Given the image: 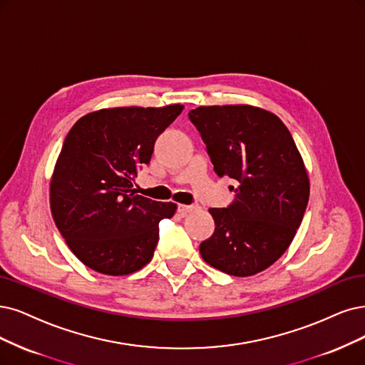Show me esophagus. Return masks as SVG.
Wrapping results in <instances>:
<instances>
[{"label":"esophagus","mask_w":365,"mask_h":365,"mask_svg":"<svg viewBox=\"0 0 365 365\" xmlns=\"http://www.w3.org/2000/svg\"><path fill=\"white\" fill-rule=\"evenodd\" d=\"M197 209H198V206H195V205H191V206H186V205H179V206H178V210H179L182 215H186V213L195 212Z\"/></svg>","instance_id":"34e87169"}]
</instances>
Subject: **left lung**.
<instances>
[{"mask_svg": "<svg viewBox=\"0 0 365 365\" xmlns=\"http://www.w3.org/2000/svg\"><path fill=\"white\" fill-rule=\"evenodd\" d=\"M190 120L220 178L239 182L225 209H209L213 235L200 244L205 262L235 277L274 264L298 230L309 197L302 156L286 125L251 105L198 106Z\"/></svg>", "mask_w": 365, "mask_h": 365, "instance_id": "1", "label": "left lung"}]
</instances>
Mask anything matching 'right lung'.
Masks as SVG:
<instances>
[{
    "label": "right lung",
    "mask_w": 365,
    "mask_h": 365,
    "mask_svg": "<svg viewBox=\"0 0 365 365\" xmlns=\"http://www.w3.org/2000/svg\"><path fill=\"white\" fill-rule=\"evenodd\" d=\"M182 110L105 108L67 133L51 179V212L67 247L93 271L129 275L152 260L159 222L178 206L135 195L132 180Z\"/></svg>",
    "instance_id": "1"
}]
</instances>
